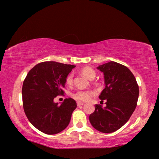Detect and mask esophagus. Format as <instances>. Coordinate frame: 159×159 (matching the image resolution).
<instances>
[{"instance_id": "1", "label": "esophagus", "mask_w": 159, "mask_h": 159, "mask_svg": "<svg viewBox=\"0 0 159 159\" xmlns=\"http://www.w3.org/2000/svg\"><path fill=\"white\" fill-rule=\"evenodd\" d=\"M84 104V103L83 102H77V106L78 107H80V106H82Z\"/></svg>"}]
</instances>
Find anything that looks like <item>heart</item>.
<instances>
[{"mask_svg": "<svg viewBox=\"0 0 159 159\" xmlns=\"http://www.w3.org/2000/svg\"><path fill=\"white\" fill-rule=\"evenodd\" d=\"M81 73L84 76L88 79L93 80L96 76V73L90 67H85L81 70ZM74 81V74L70 73L66 78V83L68 85H71ZM93 95L92 91L89 90H77L76 92L72 94L71 96L76 100L80 102H87L89 100Z\"/></svg>", "mask_w": 159, "mask_h": 159, "instance_id": "obj_1", "label": "heart"}]
</instances>
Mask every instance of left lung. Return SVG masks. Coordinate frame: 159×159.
Segmentation results:
<instances>
[{
  "mask_svg": "<svg viewBox=\"0 0 159 159\" xmlns=\"http://www.w3.org/2000/svg\"><path fill=\"white\" fill-rule=\"evenodd\" d=\"M103 72L105 88L99 98L105 100L106 107L95 104L89 116L91 125L104 133H111L124 125L136 108L139 86L128 67L111 61L99 66Z\"/></svg>",
  "mask_w": 159,
  "mask_h": 159,
  "instance_id": "8db88e82",
  "label": "left lung"
}]
</instances>
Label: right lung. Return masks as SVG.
<instances>
[{"label": "right lung", "instance_id": "add662e5", "mask_svg": "<svg viewBox=\"0 0 159 159\" xmlns=\"http://www.w3.org/2000/svg\"><path fill=\"white\" fill-rule=\"evenodd\" d=\"M76 66L57 61H43L33 67L22 85L25 114L38 130L54 134L64 130L76 108V101L66 98L60 105L54 98L63 95L66 78Z\"/></svg>", "mask_w": 159, "mask_h": 159}]
</instances>
